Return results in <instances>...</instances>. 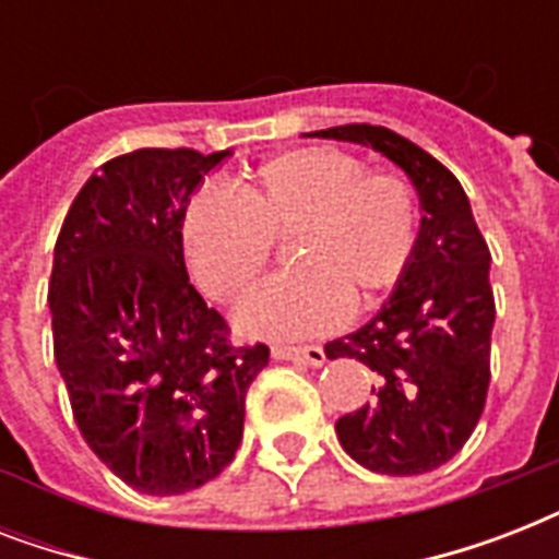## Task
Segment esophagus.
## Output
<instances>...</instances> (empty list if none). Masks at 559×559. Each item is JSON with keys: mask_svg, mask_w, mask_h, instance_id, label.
<instances>
[{"mask_svg": "<svg viewBox=\"0 0 559 559\" xmlns=\"http://www.w3.org/2000/svg\"><path fill=\"white\" fill-rule=\"evenodd\" d=\"M272 357L289 359V362H305V366H324L322 345H272Z\"/></svg>", "mask_w": 559, "mask_h": 559, "instance_id": "1", "label": "esophagus"}]
</instances>
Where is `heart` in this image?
Here are the masks:
<instances>
[{"mask_svg":"<svg viewBox=\"0 0 559 559\" xmlns=\"http://www.w3.org/2000/svg\"><path fill=\"white\" fill-rule=\"evenodd\" d=\"M200 191L182 214V254L197 287L237 307L287 240L296 270L272 278L240 313L252 336H310L342 307L366 310L412 263L420 200L400 170H366L333 147L272 156L228 186Z\"/></svg>","mask_w":559,"mask_h":559,"instance_id":"1","label":"heart"}]
</instances>
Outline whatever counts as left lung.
Here are the masks:
<instances>
[{"mask_svg":"<svg viewBox=\"0 0 559 559\" xmlns=\"http://www.w3.org/2000/svg\"><path fill=\"white\" fill-rule=\"evenodd\" d=\"M319 139L368 144L406 170L420 197V235L397 289L359 331L328 342V359L366 362L373 400L336 420L342 450L382 476L441 467L467 443L490 385L496 301L490 249L450 168L389 127L342 124Z\"/></svg>","mask_w":559,"mask_h":559,"instance_id":"8db88e82","label":"left lung"}]
</instances>
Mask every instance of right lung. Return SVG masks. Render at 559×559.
<instances>
[{
	"instance_id": "add662e5",
	"label": "right lung",
	"mask_w": 559,
	"mask_h": 559,
	"mask_svg": "<svg viewBox=\"0 0 559 559\" xmlns=\"http://www.w3.org/2000/svg\"><path fill=\"white\" fill-rule=\"evenodd\" d=\"M228 151L142 147L104 162L69 205L48 281L74 424L139 493L217 478L243 441L246 391L270 362L235 345L188 281L182 214Z\"/></svg>"
}]
</instances>
